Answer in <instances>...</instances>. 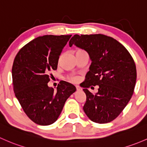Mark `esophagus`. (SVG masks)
Returning <instances> with one entry per match:
<instances>
[{
    "mask_svg": "<svg viewBox=\"0 0 147 147\" xmlns=\"http://www.w3.org/2000/svg\"><path fill=\"white\" fill-rule=\"evenodd\" d=\"M76 89L78 91H82V88L79 86H76Z\"/></svg>",
    "mask_w": 147,
    "mask_h": 147,
    "instance_id": "esophagus-1",
    "label": "esophagus"
}]
</instances>
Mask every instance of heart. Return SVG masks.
<instances>
[{"instance_id":"b5f03b06","label":"heart","mask_w":147,"mask_h":147,"mask_svg":"<svg viewBox=\"0 0 147 147\" xmlns=\"http://www.w3.org/2000/svg\"><path fill=\"white\" fill-rule=\"evenodd\" d=\"M72 81H76L77 78H72Z\"/></svg>"}]
</instances>
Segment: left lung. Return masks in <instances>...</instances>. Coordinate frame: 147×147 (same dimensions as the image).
Masks as SVG:
<instances>
[{"mask_svg": "<svg viewBox=\"0 0 147 147\" xmlns=\"http://www.w3.org/2000/svg\"><path fill=\"white\" fill-rule=\"evenodd\" d=\"M84 49L92 63L83 91L86 100L83 110L92 121L108 123L120 115L130 100L137 80L135 63L128 51L117 40L103 34H75L69 42ZM99 86L95 94L87 88Z\"/></svg>", "mask_w": 147, "mask_h": 147, "instance_id": "8db88e82", "label": "left lung"}]
</instances>
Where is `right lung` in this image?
<instances>
[{
	"label": "right lung",
	"mask_w": 147,
	"mask_h": 147,
	"mask_svg": "<svg viewBox=\"0 0 147 147\" xmlns=\"http://www.w3.org/2000/svg\"><path fill=\"white\" fill-rule=\"evenodd\" d=\"M71 36L37 37L22 48L14 60L15 96L27 116L40 125L55 123L66 100L76 91L73 84L65 81L60 82L56 91L48 86L51 71L57 69L59 56Z\"/></svg>",
	"instance_id": "1"
}]
</instances>
